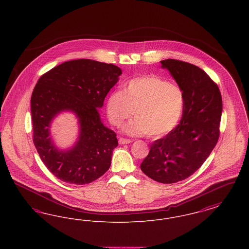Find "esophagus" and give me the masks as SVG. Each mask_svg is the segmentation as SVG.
Wrapping results in <instances>:
<instances>
[{
	"label": "esophagus",
	"instance_id": "1",
	"mask_svg": "<svg viewBox=\"0 0 249 249\" xmlns=\"http://www.w3.org/2000/svg\"><path fill=\"white\" fill-rule=\"evenodd\" d=\"M119 142L120 144H126V143H130V142H132V141L130 140V139H126V138H120Z\"/></svg>",
	"mask_w": 249,
	"mask_h": 249
}]
</instances>
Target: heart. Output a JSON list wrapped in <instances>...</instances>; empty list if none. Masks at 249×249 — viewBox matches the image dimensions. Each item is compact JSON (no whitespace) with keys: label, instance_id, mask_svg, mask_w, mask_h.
I'll return each mask as SVG.
<instances>
[{"label":"heart","instance_id":"heart-1","mask_svg":"<svg viewBox=\"0 0 249 249\" xmlns=\"http://www.w3.org/2000/svg\"><path fill=\"white\" fill-rule=\"evenodd\" d=\"M185 105L183 90L157 75H143L130 80L124 89L108 96L107 113L110 122L120 126L133 115L124 130L131 135L160 137L178 125Z\"/></svg>","mask_w":249,"mask_h":249}]
</instances>
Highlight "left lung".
Masks as SVG:
<instances>
[{
    "label": "left lung",
    "instance_id": "obj_1",
    "mask_svg": "<svg viewBox=\"0 0 249 249\" xmlns=\"http://www.w3.org/2000/svg\"><path fill=\"white\" fill-rule=\"evenodd\" d=\"M185 96L182 119L152 142L141 163L144 175L172 184L193 175L211 154L219 138L222 98L217 85L201 68L178 59L161 60Z\"/></svg>",
    "mask_w": 249,
    "mask_h": 249
}]
</instances>
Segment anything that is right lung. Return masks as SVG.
<instances>
[{"mask_svg": "<svg viewBox=\"0 0 249 249\" xmlns=\"http://www.w3.org/2000/svg\"><path fill=\"white\" fill-rule=\"evenodd\" d=\"M122 73L118 66L88 59L63 62L44 73L31 98L33 141L44 164L59 180L84 185L106 174L117 134L107 128L97 108ZM66 109L79 118L81 134L70 151L56 149L49 137L50 122Z\"/></svg>", "mask_w": 249, "mask_h": 249, "instance_id": "right-lung-1", "label": "right lung"}]
</instances>
